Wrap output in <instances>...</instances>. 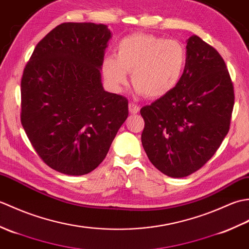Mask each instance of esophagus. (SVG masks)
Returning <instances> with one entry per match:
<instances>
[{
	"label": "esophagus",
	"instance_id": "1",
	"mask_svg": "<svg viewBox=\"0 0 249 249\" xmlns=\"http://www.w3.org/2000/svg\"><path fill=\"white\" fill-rule=\"evenodd\" d=\"M128 109H129V112H130L131 114H136V113L139 112L140 107H139V106H137V105L133 104V103H129Z\"/></svg>",
	"mask_w": 249,
	"mask_h": 249
}]
</instances>
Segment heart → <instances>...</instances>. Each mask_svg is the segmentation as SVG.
<instances>
[{
  "label": "heart",
  "mask_w": 249,
  "mask_h": 249,
  "mask_svg": "<svg viewBox=\"0 0 249 249\" xmlns=\"http://www.w3.org/2000/svg\"><path fill=\"white\" fill-rule=\"evenodd\" d=\"M187 60V50L181 41L135 33L120 40L114 57H106L102 70L114 91H121L126 86L127 72H131L137 93L160 98L181 81Z\"/></svg>",
  "instance_id": "obj_1"
}]
</instances>
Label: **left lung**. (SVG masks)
<instances>
[{
  "mask_svg": "<svg viewBox=\"0 0 249 249\" xmlns=\"http://www.w3.org/2000/svg\"><path fill=\"white\" fill-rule=\"evenodd\" d=\"M187 65L170 93L141 108V141L150 161L171 178L196 172L218 150L230 128L233 83L223 57L193 35Z\"/></svg>",
  "mask_w": 249,
  "mask_h": 249,
  "instance_id": "1",
  "label": "left lung"
}]
</instances>
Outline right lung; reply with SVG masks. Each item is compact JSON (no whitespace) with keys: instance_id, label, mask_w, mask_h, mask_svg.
Segmentation results:
<instances>
[{"instance_id":"obj_1","label":"right lung","mask_w":249,"mask_h":249,"mask_svg":"<svg viewBox=\"0 0 249 249\" xmlns=\"http://www.w3.org/2000/svg\"><path fill=\"white\" fill-rule=\"evenodd\" d=\"M107 25L65 22L35 47L21 79V124L43 161L68 176L99 166L128 116L102 84Z\"/></svg>"}]
</instances>
